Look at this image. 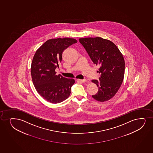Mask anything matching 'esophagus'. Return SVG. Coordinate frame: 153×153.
<instances>
[{
    "label": "esophagus",
    "mask_w": 153,
    "mask_h": 153,
    "mask_svg": "<svg viewBox=\"0 0 153 153\" xmlns=\"http://www.w3.org/2000/svg\"><path fill=\"white\" fill-rule=\"evenodd\" d=\"M86 79H77V82H79V83H85V82H86Z\"/></svg>",
    "instance_id": "1"
}]
</instances>
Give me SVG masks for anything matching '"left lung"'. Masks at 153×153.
<instances>
[{
	"instance_id": "1",
	"label": "left lung",
	"mask_w": 153,
	"mask_h": 153,
	"mask_svg": "<svg viewBox=\"0 0 153 153\" xmlns=\"http://www.w3.org/2000/svg\"><path fill=\"white\" fill-rule=\"evenodd\" d=\"M79 40L93 63L100 66V81L92 80L97 86L98 92L92 97L99 102L109 100L116 94L123 80V55L114 43L101 37L79 38Z\"/></svg>"
}]
</instances>
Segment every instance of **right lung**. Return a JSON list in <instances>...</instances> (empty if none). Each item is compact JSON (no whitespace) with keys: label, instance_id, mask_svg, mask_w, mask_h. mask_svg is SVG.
Wrapping results in <instances>:
<instances>
[{"label":"right lung","instance_id":"1","mask_svg":"<svg viewBox=\"0 0 153 153\" xmlns=\"http://www.w3.org/2000/svg\"><path fill=\"white\" fill-rule=\"evenodd\" d=\"M76 42L69 38L49 39L34 55L30 68L33 83L37 92L51 103H60L70 95L75 81L56 75L55 69L61 62L64 51Z\"/></svg>","mask_w":153,"mask_h":153}]
</instances>
